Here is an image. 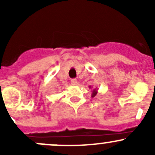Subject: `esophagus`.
<instances>
[{"label":"esophagus","instance_id":"34e87169","mask_svg":"<svg viewBox=\"0 0 155 155\" xmlns=\"http://www.w3.org/2000/svg\"><path fill=\"white\" fill-rule=\"evenodd\" d=\"M71 85H77V80H76V79H71Z\"/></svg>","mask_w":155,"mask_h":155}]
</instances>
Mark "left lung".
I'll return each instance as SVG.
<instances>
[{
    "instance_id": "1",
    "label": "left lung",
    "mask_w": 155,
    "mask_h": 155,
    "mask_svg": "<svg viewBox=\"0 0 155 155\" xmlns=\"http://www.w3.org/2000/svg\"><path fill=\"white\" fill-rule=\"evenodd\" d=\"M89 87H90V88H91V89L93 88L91 86H89ZM97 91H98V89L97 88V87H95V88H93V89H92V91H91V97H94L96 96L97 94Z\"/></svg>"
}]
</instances>
